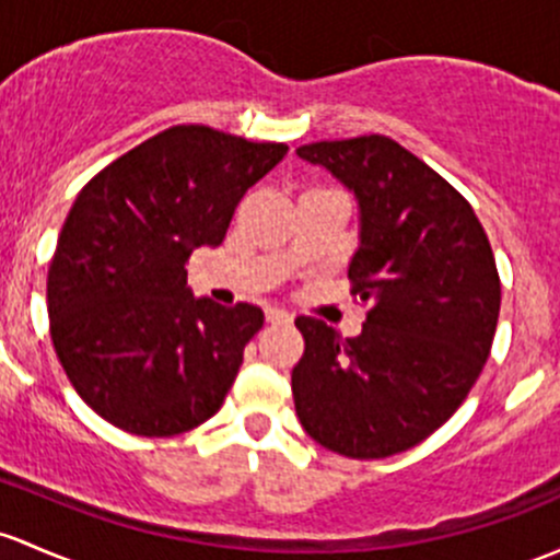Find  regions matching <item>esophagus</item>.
Segmentation results:
<instances>
[{
  "label": "esophagus",
  "mask_w": 560,
  "mask_h": 560,
  "mask_svg": "<svg viewBox=\"0 0 560 560\" xmlns=\"http://www.w3.org/2000/svg\"><path fill=\"white\" fill-rule=\"evenodd\" d=\"M265 319H268L270 325H287V322H292V316L281 308H268L265 311Z\"/></svg>",
  "instance_id": "34e87169"
}]
</instances>
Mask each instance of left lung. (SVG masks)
Wrapping results in <instances>:
<instances>
[{"label": "left lung", "instance_id": "left-lung-1", "mask_svg": "<svg viewBox=\"0 0 560 560\" xmlns=\"http://www.w3.org/2000/svg\"><path fill=\"white\" fill-rule=\"evenodd\" d=\"M298 155L354 190L362 235L349 279L368 303L357 338L295 319L298 419L340 456H394L443 427L480 378L502 305L497 260L467 198L394 139L314 141Z\"/></svg>", "mask_w": 560, "mask_h": 560}]
</instances>
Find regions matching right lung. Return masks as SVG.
<instances>
[{"instance_id":"add662e5","label":"right lung","mask_w":560,"mask_h":560,"mask_svg":"<svg viewBox=\"0 0 560 560\" xmlns=\"http://www.w3.org/2000/svg\"><path fill=\"white\" fill-rule=\"evenodd\" d=\"M290 147L172 126L102 168L74 198L47 268L50 338L104 421L172 438L225 402L262 311L196 300V246H220L244 192Z\"/></svg>"}]
</instances>
